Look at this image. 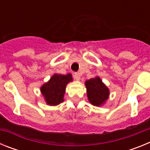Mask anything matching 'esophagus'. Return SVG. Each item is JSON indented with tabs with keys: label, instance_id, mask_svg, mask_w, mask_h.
<instances>
[{
	"label": "esophagus",
	"instance_id": "esophagus-1",
	"mask_svg": "<svg viewBox=\"0 0 150 150\" xmlns=\"http://www.w3.org/2000/svg\"><path fill=\"white\" fill-rule=\"evenodd\" d=\"M74 78H75V79L76 80H79L80 79V74H79V73H74Z\"/></svg>",
	"mask_w": 150,
	"mask_h": 150
}]
</instances>
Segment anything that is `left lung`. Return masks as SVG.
<instances>
[{"label": "left lung", "mask_w": 150, "mask_h": 150, "mask_svg": "<svg viewBox=\"0 0 150 150\" xmlns=\"http://www.w3.org/2000/svg\"><path fill=\"white\" fill-rule=\"evenodd\" d=\"M87 96L92 105L100 107L109 98L110 90L99 76L86 80V83Z\"/></svg>", "instance_id": "8db88e82"}]
</instances>
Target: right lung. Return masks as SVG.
<instances>
[{
	"label": "right lung",
	"instance_id": "obj_1",
	"mask_svg": "<svg viewBox=\"0 0 150 150\" xmlns=\"http://www.w3.org/2000/svg\"><path fill=\"white\" fill-rule=\"evenodd\" d=\"M73 80L72 75L55 74L47 83L41 86L40 91L44 97L46 104L50 106H56L64 101L66 86Z\"/></svg>",
	"mask_w": 150,
	"mask_h": 150
}]
</instances>
